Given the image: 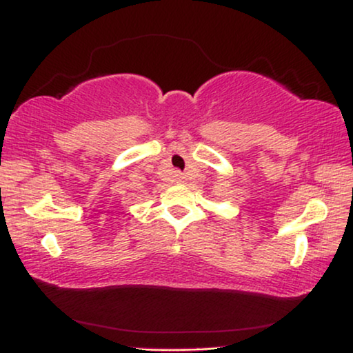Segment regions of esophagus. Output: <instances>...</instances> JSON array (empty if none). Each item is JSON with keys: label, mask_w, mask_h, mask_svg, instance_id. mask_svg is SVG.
Instances as JSON below:
<instances>
[{"label": "esophagus", "mask_w": 353, "mask_h": 353, "mask_svg": "<svg viewBox=\"0 0 353 353\" xmlns=\"http://www.w3.org/2000/svg\"><path fill=\"white\" fill-rule=\"evenodd\" d=\"M177 179H179V181H182L183 176H182V174H177Z\"/></svg>", "instance_id": "esophagus-1"}]
</instances>
